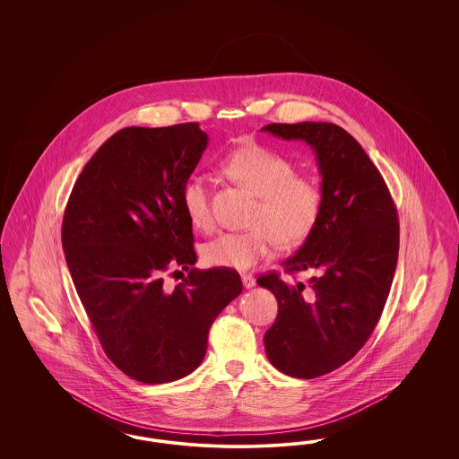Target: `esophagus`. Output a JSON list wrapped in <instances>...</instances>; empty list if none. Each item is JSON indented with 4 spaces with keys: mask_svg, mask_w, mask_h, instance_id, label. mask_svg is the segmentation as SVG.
Listing matches in <instances>:
<instances>
[{
    "mask_svg": "<svg viewBox=\"0 0 459 459\" xmlns=\"http://www.w3.org/2000/svg\"><path fill=\"white\" fill-rule=\"evenodd\" d=\"M240 279H242V284L246 290H252L255 286V278L252 274H242Z\"/></svg>",
    "mask_w": 459,
    "mask_h": 459,
    "instance_id": "34e87169",
    "label": "esophagus"
}]
</instances>
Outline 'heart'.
Here are the masks:
<instances>
[{
	"mask_svg": "<svg viewBox=\"0 0 459 459\" xmlns=\"http://www.w3.org/2000/svg\"><path fill=\"white\" fill-rule=\"evenodd\" d=\"M222 171L259 198L254 229L223 232L209 240L202 255L213 267L249 271L271 255L276 244L296 246L305 240L318 221L320 186L296 175L294 165L282 154L252 144L229 154ZM181 204L188 222L198 230L212 227L210 190L205 178L192 177L181 192Z\"/></svg>",
	"mask_w": 459,
	"mask_h": 459,
	"instance_id": "b5f03b06",
	"label": "heart"
}]
</instances>
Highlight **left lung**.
Returning a JSON list of instances; mask_svg holds the SVG:
<instances>
[{
    "instance_id": "8db88e82",
    "label": "left lung",
    "mask_w": 459,
    "mask_h": 459,
    "mask_svg": "<svg viewBox=\"0 0 459 459\" xmlns=\"http://www.w3.org/2000/svg\"><path fill=\"white\" fill-rule=\"evenodd\" d=\"M274 138L303 141L316 158L321 209L286 271H315L309 288L278 274L257 284L278 299L265 353L296 378L330 374L357 355L387 301L399 255V222L387 185L347 131L333 123L267 125Z\"/></svg>"
}]
</instances>
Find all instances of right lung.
I'll list each match as a JSON object with an SVG mask.
<instances>
[{"mask_svg": "<svg viewBox=\"0 0 459 459\" xmlns=\"http://www.w3.org/2000/svg\"><path fill=\"white\" fill-rule=\"evenodd\" d=\"M207 144L196 123L125 127L83 167L64 215L62 247L83 309L112 363L143 384L192 374L212 323L242 292L229 269H192L171 291L163 284L168 265L196 263L181 192Z\"/></svg>", "mask_w": 459, "mask_h": 459, "instance_id": "add662e5", "label": "right lung"}]
</instances>
